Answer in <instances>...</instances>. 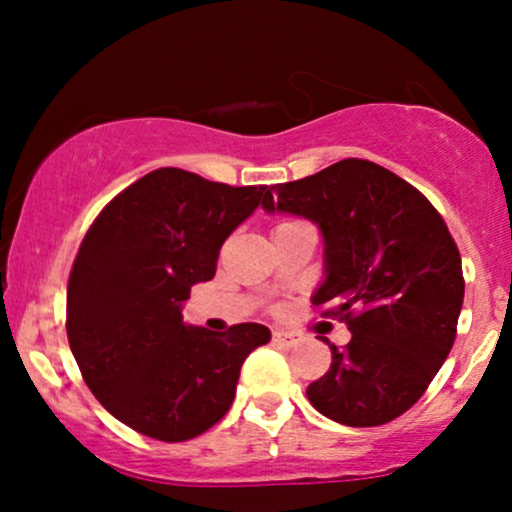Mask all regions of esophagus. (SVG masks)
Returning <instances> with one entry per match:
<instances>
[{
  "mask_svg": "<svg viewBox=\"0 0 512 512\" xmlns=\"http://www.w3.org/2000/svg\"><path fill=\"white\" fill-rule=\"evenodd\" d=\"M274 342L281 346H296L301 342V332L296 330H274Z\"/></svg>",
  "mask_w": 512,
  "mask_h": 512,
  "instance_id": "34e87169",
  "label": "esophagus"
}]
</instances>
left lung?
<instances>
[{
	"mask_svg": "<svg viewBox=\"0 0 512 512\" xmlns=\"http://www.w3.org/2000/svg\"><path fill=\"white\" fill-rule=\"evenodd\" d=\"M267 214L313 221L330 305L351 342L330 344L332 366L308 385L310 404L344 426H380L416 402L448 358L462 310V260L443 216L399 175L344 158L264 192Z\"/></svg>",
	"mask_w": 512,
	"mask_h": 512,
	"instance_id": "left-lung-1",
	"label": "left lung"
}]
</instances>
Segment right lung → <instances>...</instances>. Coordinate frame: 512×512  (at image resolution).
Segmentation results:
<instances>
[{
  "mask_svg": "<svg viewBox=\"0 0 512 512\" xmlns=\"http://www.w3.org/2000/svg\"><path fill=\"white\" fill-rule=\"evenodd\" d=\"M264 192L158 168L88 228L69 274L67 337L88 390L125 426L180 443L231 409L240 366L272 332L257 322L209 332L187 325L182 305L214 279L223 240Z\"/></svg>",
  "mask_w": 512,
  "mask_h": 512,
  "instance_id": "obj_1",
  "label": "right lung"
}]
</instances>
